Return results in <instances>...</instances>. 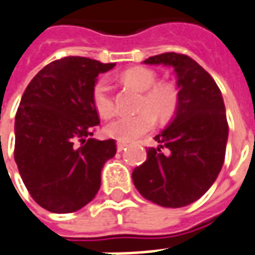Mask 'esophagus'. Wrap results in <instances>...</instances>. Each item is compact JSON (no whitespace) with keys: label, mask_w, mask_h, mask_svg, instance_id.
<instances>
[{"label":"esophagus","mask_w":255,"mask_h":255,"mask_svg":"<svg viewBox=\"0 0 255 255\" xmlns=\"http://www.w3.org/2000/svg\"><path fill=\"white\" fill-rule=\"evenodd\" d=\"M126 147H127V142H122V140H119V142H117V150H119V152L124 150Z\"/></svg>","instance_id":"obj_1"}]
</instances>
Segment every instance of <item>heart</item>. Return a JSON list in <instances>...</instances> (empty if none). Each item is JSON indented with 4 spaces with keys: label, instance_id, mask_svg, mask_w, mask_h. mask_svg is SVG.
<instances>
[{
    "label": "heart",
    "instance_id": "heart-1",
    "mask_svg": "<svg viewBox=\"0 0 255 255\" xmlns=\"http://www.w3.org/2000/svg\"><path fill=\"white\" fill-rule=\"evenodd\" d=\"M122 80L142 92L135 115H119L105 128L116 139L128 142L149 132L154 126V116L160 120L174 117L179 108V91L168 81L157 83V74L146 67H131L122 73ZM92 103L101 116L108 117L115 112V99L109 81L99 78L92 87Z\"/></svg>",
    "mask_w": 255,
    "mask_h": 255
}]
</instances>
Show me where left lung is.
<instances>
[{
    "instance_id": "8db88e82",
    "label": "left lung",
    "mask_w": 255,
    "mask_h": 255,
    "mask_svg": "<svg viewBox=\"0 0 255 255\" xmlns=\"http://www.w3.org/2000/svg\"><path fill=\"white\" fill-rule=\"evenodd\" d=\"M145 63L175 69L179 108L154 136L158 147H149L145 163L133 168V185L154 204L185 207L210 189L224 164L229 129L224 99L214 78L188 55L160 53Z\"/></svg>"
}]
</instances>
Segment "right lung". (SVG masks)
Returning <instances> with one entry per match:
<instances>
[{
    "mask_svg": "<svg viewBox=\"0 0 255 255\" xmlns=\"http://www.w3.org/2000/svg\"><path fill=\"white\" fill-rule=\"evenodd\" d=\"M116 63L67 56L35 74L15 117V161L37 204L74 213L95 197L103 164L117 152L115 139L91 138L101 124L92 103L98 74Z\"/></svg>",
    "mask_w": 255,
    "mask_h": 255,
    "instance_id": "add662e5",
    "label": "right lung"
}]
</instances>
